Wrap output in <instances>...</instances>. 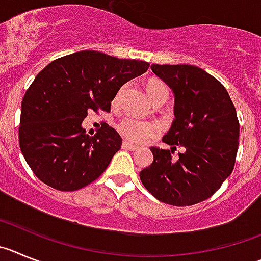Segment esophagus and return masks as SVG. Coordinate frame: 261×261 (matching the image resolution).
Segmentation results:
<instances>
[{"label":"esophagus","instance_id":"esophagus-1","mask_svg":"<svg viewBox=\"0 0 261 261\" xmlns=\"http://www.w3.org/2000/svg\"><path fill=\"white\" fill-rule=\"evenodd\" d=\"M122 148H125V149H128V151H136V149H138V145H134V144H131L130 142H127V140H123V142H122Z\"/></svg>","mask_w":261,"mask_h":261}]
</instances>
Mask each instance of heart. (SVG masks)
I'll return each instance as SVG.
<instances>
[{"label":"heart","instance_id":"b5f03b06","mask_svg":"<svg viewBox=\"0 0 261 261\" xmlns=\"http://www.w3.org/2000/svg\"><path fill=\"white\" fill-rule=\"evenodd\" d=\"M145 90H147L148 96L153 101L154 98L160 97L163 95H168V88L163 81L157 78H152L145 84ZM121 92L117 93L114 102L119 100ZM118 131L123 138L134 143H143L147 142L148 139L153 138L157 134V126L153 122L149 121H139V119L134 118H125L118 123Z\"/></svg>","mask_w":261,"mask_h":261}]
</instances>
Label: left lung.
Here are the masks:
<instances>
[{"label": "left lung", "mask_w": 261, "mask_h": 261, "mask_svg": "<svg viewBox=\"0 0 261 261\" xmlns=\"http://www.w3.org/2000/svg\"><path fill=\"white\" fill-rule=\"evenodd\" d=\"M174 93V117L163 142L151 147L153 163L140 171L145 189L163 203L194 205L211 198L231 174L238 151L239 122L226 88L192 65H152ZM177 146L184 152L174 158Z\"/></svg>", "instance_id": "1"}]
</instances>
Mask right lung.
Returning a JSON list of instances; mask_svg holds the SVG:
<instances>
[{
	"label": "right lung",
	"instance_id": "obj_1",
	"mask_svg": "<svg viewBox=\"0 0 261 261\" xmlns=\"http://www.w3.org/2000/svg\"><path fill=\"white\" fill-rule=\"evenodd\" d=\"M149 63L82 50L50 62L36 75L22 101L20 151L34 174L60 191L86 187L105 171L122 144L104 123L93 136L82 122L88 110L110 112L122 86Z\"/></svg>",
	"mask_w": 261,
	"mask_h": 261
}]
</instances>
